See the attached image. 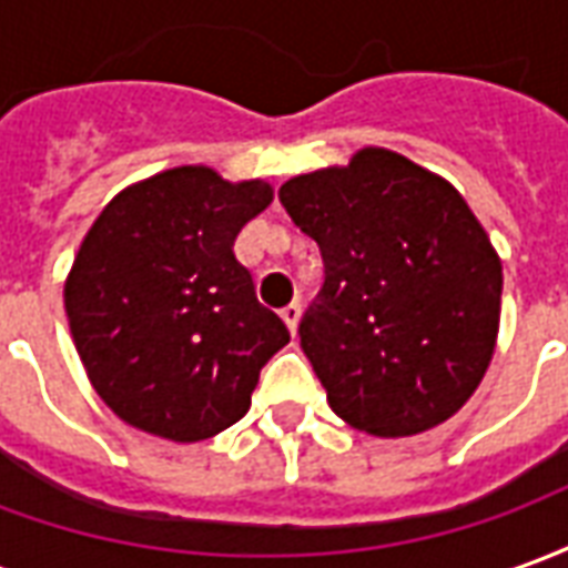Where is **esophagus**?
<instances>
[{"label": "esophagus", "mask_w": 568, "mask_h": 568, "mask_svg": "<svg viewBox=\"0 0 568 568\" xmlns=\"http://www.w3.org/2000/svg\"><path fill=\"white\" fill-rule=\"evenodd\" d=\"M280 316H283V322H285V325H288V332H295L297 320H301V304H297V301H292V304H285V307L280 310Z\"/></svg>", "instance_id": "34e87169"}]
</instances>
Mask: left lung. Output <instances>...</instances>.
Masks as SVG:
<instances>
[{
	"instance_id": "obj_1",
	"label": "left lung",
	"mask_w": 568,
	"mask_h": 568,
	"mask_svg": "<svg viewBox=\"0 0 568 568\" xmlns=\"http://www.w3.org/2000/svg\"><path fill=\"white\" fill-rule=\"evenodd\" d=\"M280 203L325 264L297 334L334 414L377 438L450 419L487 374L501 310V261L463 194L362 149L288 179Z\"/></svg>"
}]
</instances>
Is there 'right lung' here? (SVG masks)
Masks as SVG:
<instances>
[{"label":"right lung","instance_id":"1","mask_svg":"<svg viewBox=\"0 0 568 568\" xmlns=\"http://www.w3.org/2000/svg\"><path fill=\"white\" fill-rule=\"evenodd\" d=\"M271 200L261 179L175 166L124 187L93 222L63 301L93 389L124 423L191 444L243 419L261 368L288 344L234 255Z\"/></svg>","mask_w":568,"mask_h":568}]
</instances>
